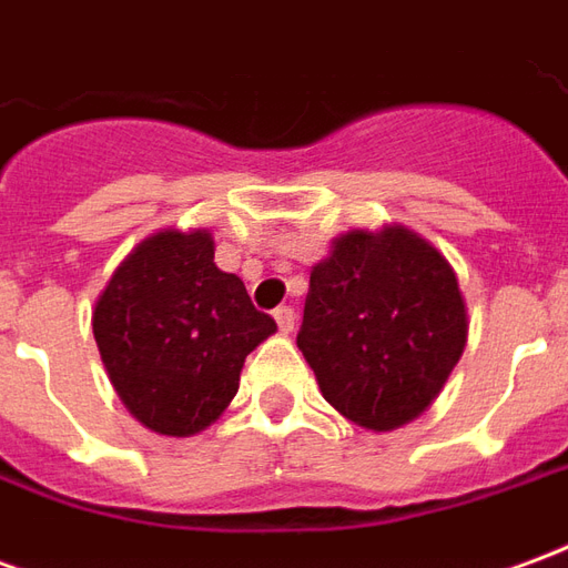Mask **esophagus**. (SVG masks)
<instances>
[{"label": "esophagus", "instance_id": "1", "mask_svg": "<svg viewBox=\"0 0 568 568\" xmlns=\"http://www.w3.org/2000/svg\"><path fill=\"white\" fill-rule=\"evenodd\" d=\"M273 320H276V325H280V332L292 334L297 316H295V310H292V307H276V310H273Z\"/></svg>", "mask_w": 568, "mask_h": 568}]
</instances>
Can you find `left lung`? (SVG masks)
<instances>
[{"mask_svg":"<svg viewBox=\"0 0 568 568\" xmlns=\"http://www.w3.org/2000/svg\"><path fill=\"white\" fill-rule=\"evenodd\" d=\"M468 337L456 273L402 224L349 231L310 273L297 346L325 402L371 432L426 410Z\"/></svg>","mask_w":568,"mask_h":568,"instance_id":"8db88e82","label":"left lung"}]
</instances>
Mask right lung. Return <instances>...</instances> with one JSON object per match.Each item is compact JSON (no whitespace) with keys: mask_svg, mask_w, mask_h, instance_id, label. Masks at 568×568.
Segmentation results:
<instances>
[{"mask_svg":"<svg viewBox=\"0 0 568 568\" xmlns=\"http://www.w3.org/2000/svg\"><path fill=\"white\" fill-rule=\"evenodd\" d=\"M276 332L246 285L215 267L206 231H161L118 264L93 307V337L142 426L187 438L222 417L246 356Z\"/></svg>","mask_w":568,"mask_h":568,"instance_id":"add662e5","label":"right lung"}]
</instances>
